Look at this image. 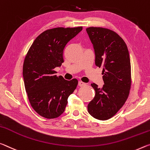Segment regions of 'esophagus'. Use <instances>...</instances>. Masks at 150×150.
<instances>
[{
  "instance_id": "34e87169",
  "label": "esophagus",
  "mask_w": 150,
  "mask_h": 150,
  "mask_svg": "<svg viewBox=\"0 0 150 150\" xmlns=\"http://www.w3.org/2000/svg\"><path fill=\"white\" fill-rule=\"evenodd\" d=\"M86 83H84L83 82H82V81H80V82H78V86L80 87H82V86H86Z\"/></svg>"
}]
</instances>
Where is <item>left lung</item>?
<instances>
[{"instance_id":"1","label":"left lung","mask_w":150,"mask_h":150,"mask_svg":"<svg viewBox=\"0 0 150 150\" xmlns=\"http://www.w3.org/2000/svg\"><path fill=\"white\" fill-rule=\"evenodd\" d=\"M86 32L95 52V64L103 68L102 88L91 84L96 94L88 105L94 118L106 120L123 106L131 88V64L128 49L116 33L101 27H89Z\"/></svg>"}]
</instances>
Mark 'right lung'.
<instances>
[{
    "label": "right lung",
    "instance_id": "add662e5",
    "mask_svg": "<svg viewBox=\"0 0 150 150\" xmlns=\"http://www.w3.org/2000/svg\"><path fill=\"white\" fill-rule=\"evenodd\" d=\"M82 30V26L49 29L36 37L27 52L23 69L24 87L31 106L41 116H60L76 88V79L66 80L54 69L62 65L66 45Z\"/></svg>",
    "mask_w": 150,
    "mask_h": 150
}]
</instances>
